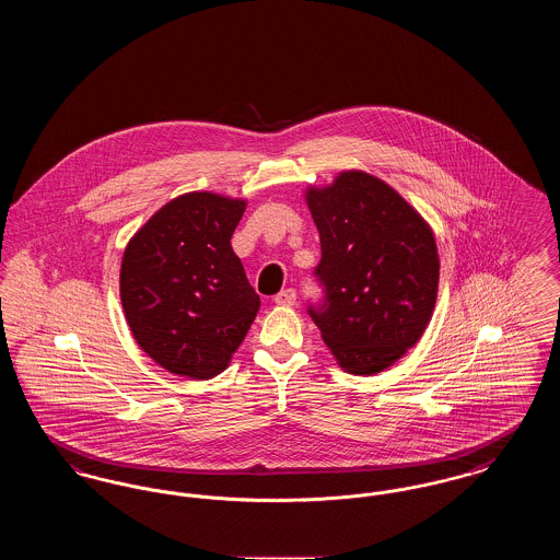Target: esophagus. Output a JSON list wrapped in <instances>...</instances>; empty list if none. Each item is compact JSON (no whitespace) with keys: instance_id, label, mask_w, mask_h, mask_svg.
<instances>
[{"instance_id":"1","label":"esophagus","mask_w":560,"mask_h":560,"mask_svg":"<svg viewBox=\"0 0 560 560\" xmlns=\"http://www.w3.org/2000/svg\"><path fill=\"white\" fill-rule=\"evenodd\" d=\"M295 298H298L295 290L288 288V290H281V292L275 295V304H279V306H293Z\"/></svg>"}]
</instances>
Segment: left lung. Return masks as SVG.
<instances>
[{
  "mask_svg": "<svg viewBox=\"0 0 560 560\" xmlns=\"http://www.w3.org/2000/svg\"><path fill=\"white\" fill-rule=\"evenodd\" d=\"M306 201L317 224L323 290L308 315L350 373L390 368L432 317L439 254L432 231L395 188L365 172H345Z\"/></svg>",
  "mask_w": 560,
  "mask_h": 560,
  "instance_id": "8db88e82",
  "label": "left lung"
}]
</instances>
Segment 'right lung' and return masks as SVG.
I'll use <instances>...</instances> for the list:
<instances>
[{"label": "right lung", "mask_w": 560, "mask_h": 560, "mask_svg": "<svg viewBox=\"0 0 560 560\" xmlns=\"http://www.w3.org/2000/svg\"><path fill=\"white\" fill-rule=\"evenodd\" d=\"M245 201L187 192L165 203L126 247L121 304L138 347L192 380L231 363L260 308L231 237Z\"/></svg>", "instance_id": "1"}]
</instances>
